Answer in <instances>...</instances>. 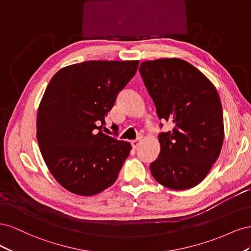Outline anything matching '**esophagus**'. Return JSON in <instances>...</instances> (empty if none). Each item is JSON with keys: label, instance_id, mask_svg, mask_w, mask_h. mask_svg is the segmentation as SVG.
<instances>
[{"label": "esophagus", "instance_id": "esophagus-1", "mask_svg": "<svg viewBox=\"0 0 251 251\" xmlns=\"http://www.w3.org/2000/svg\"><path fill=\"white\" fill-rule=\"evenodd\" d=\"M140 143H141V139H140V138H139V139H136V140L131 141V144H132L133 149H137V148L140 146Z\"/></svg>", "mask_w": 251, "mask_h": 251}]
</instances>
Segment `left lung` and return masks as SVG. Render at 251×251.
Instances as JSON below:
<instances>
[{"label":"left lung","instance_id":"1","mask_svg":"<svg viewBox=\"0 0 251 251\" xmlns=\"http://www.w3.org/2000/svg\"><path fill=\"white\" fill-rule=\"evenodd\" d=\"M139 72L159 119L173 125L158 136L160 154L151 163V173L168 188H192L206 177L222 149L223 110L217 90L180 58L143 62Z\"/></svg>","mask_w":251,"mask_h":251}]
</instances>
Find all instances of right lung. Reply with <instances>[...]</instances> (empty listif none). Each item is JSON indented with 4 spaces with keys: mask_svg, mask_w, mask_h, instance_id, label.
<instances>
[{
    "mask_svg": "<svg viewBox=\"0 0 251 251\" xmlns=\"http://www.w3.org/2000/svg\"><path fill=\"white\" fill-rule=\"evenodd\" d=\"M138 64L89 60L51 78L37 112L36 136L45 163L67 191L93 196L116 181L132 147L101 128Z\"/></svg>",
    "mask_w": 251,
    "mask_h": 251,
    "instance_id": "obj_1",
    "label": "right lung"
}]
</instances>
